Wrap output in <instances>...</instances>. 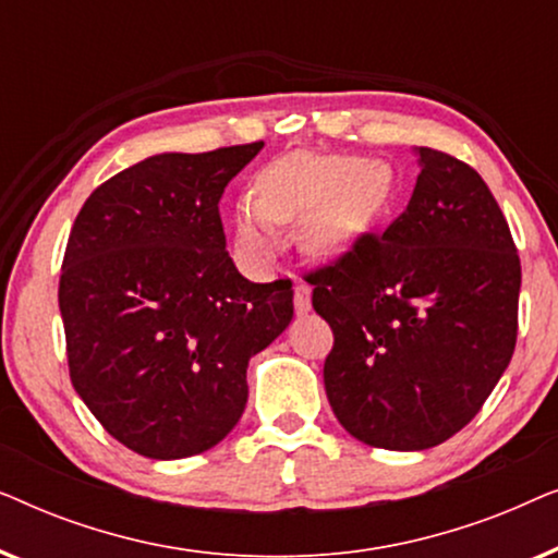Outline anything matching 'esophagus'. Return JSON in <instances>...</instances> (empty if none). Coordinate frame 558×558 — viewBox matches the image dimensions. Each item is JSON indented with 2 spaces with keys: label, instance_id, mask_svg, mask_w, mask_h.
Instances as JSON below:
<instances>
[{
  "label": "esophagus",
  "instance_id": "1",
  "mask_svg": "<svg viewBox=\"0 0 558 558\" xmlns=\"http://www.w3.org/2000/svg\"><path fill=\"white\" fill-rule=\"evenodd\" d=\"M310 307H312L310 287L304 284V281H296V284H294V310H296V315H307Z\"/></svg>",
  "mask_w": 558,
  "mask_h": 558
}]
</instances>
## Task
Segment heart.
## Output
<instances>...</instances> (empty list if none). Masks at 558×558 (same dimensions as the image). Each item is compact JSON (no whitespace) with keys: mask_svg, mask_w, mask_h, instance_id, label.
<instances>
[{"mask_svg":"<svg viewBox=\"0 0 558 558\" xmlns=\"http://www.w3.org/2000/svg\"><path fill=\"white\" fill-rule=\"evenodd\" d=\"M393 195V174L355 157L292 155L256 178L254 197L239 205V251L264 262L274 251L271 223L307 220L304 239L317 254H340L376 223Z\"/></svg>","mask_w":558,"mask_h":558,"instance_id":"1","label":"heart"}]
</instances>
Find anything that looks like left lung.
<instances>
[{
	"instance_id": "left-lung-1",
	"label": "left lung",
	"mask_w": 558,
	"mask_h": 558,
	"mask_svg": "<svg viewBox=\"0 0 558 558\" xmlns=\"http://www.w3.org/2000/svg\"><path fill=\"white\" fill-rule=\"evenodd\" d=\"M407 210L384 233L307 271L332 327L325 391L338 422L371 447H437L468 426L518 338L521 258L483 178L418 147Z\"/></svg>"
}]
</instances>
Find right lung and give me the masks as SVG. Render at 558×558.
I'll return each mask as SVG.
<instances>
[{"instance_id": "add662e5", "label": "right lung", "mask_w": 558, "mask_h": 558, "mask_svg": "<svg viewBox=\"0 0 558 558\" xmlns=\"http://www.w3.org/2000/svg\"><path fill=\"white\" fill-rule=\"evenodd\" d=\"M262 147L126 167L88 195L68 235L58 302L73 388L136 454L216 447L246 409L248 357L292 323V279H243L218 210Z\"/></svg>"}]
</instances>
